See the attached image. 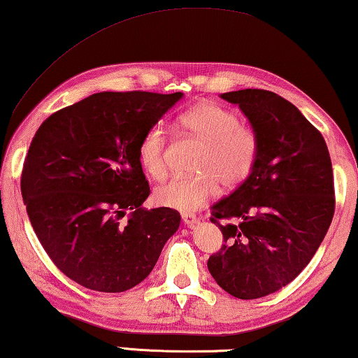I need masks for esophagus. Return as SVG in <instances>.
<instances>
[{
	"label": "esophagus",
	"mask_w": 358,
	"mask_h": 358,
	"mask_svg": "<svg viewBox=\"0 0 358 358\" xmlns=\"http://www.w3.org/2000/svg\"><path fill=\"white\" fill-rule=\"evenodd\" d=\"M181 220H183V223L186 227H194L197 222H199V218H197L194 213H181Z\"/></svg>",
	"instance_id": "1"
}]
</instances>
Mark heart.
<instances>
[{
	"label": "heart",
	"instance_id": "b5f03b06",
	"mask_svg": "<svg viewBox=\"0 0 358 358\" xmlns=\"http://www.w3.org/2000/svg\"><path fill=\"white\" fill-rule=\"evenodd\" d=\"M178 125L185 135L202 145L194 161L199 173L159 186L154 193L159 204L181 212L196 210L217 193V183L223 189H234L250 177L257 162L259 140L252 128L241 124L236 112L202 103L181 114ZM167 143L164 128L154 125L138 145V159L154 180L167 175Z\"/></svg>",
	"mask_w": 358,
	"mask_h": 358
}]
</instances>
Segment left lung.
Returning a JSON list of instances; mask_svg holds the SVG:
<instances>
[{"label":"left lung","mask_w":358,"mask_h":358,"mask_svg":"<svg viewBox=\"0 0 358 358\" xmlns=\"http://www.w3.org/2000/svg\"><path fill=\"white\" fill-rule=\"evenodd\" d=\"M259 140L250 177L212 206L223 234L207 260L213 280L238 299L280 291L310 262L331 225L334 180L328 146L294 104L266 90L223 93Z\"/></svg>","instance_id":"left-lung-1"}]
</instances>
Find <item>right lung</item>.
Returning a JSON list of instances; mask_svg holds the SVG:
<instances>
[{
	"mask_svg": "<svg viewBox=\"0 0 358 358\" xmlns=\"http://www.w3.org/2000/svg\"><path fill=\"white\" fill-rule=\"evenodd\" d=\"M181 96L96 93L36 130L20 189L43 249L67 278L99 292L131 289L178 230L175 209L141 207L151 189L138 145Z\"/></svg>",
	"mask_w": 358,
	"mask_h": 358,
	"instance_id": "1",
	"label": "right lung"
}]
</instances>
